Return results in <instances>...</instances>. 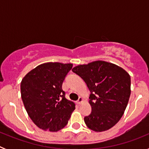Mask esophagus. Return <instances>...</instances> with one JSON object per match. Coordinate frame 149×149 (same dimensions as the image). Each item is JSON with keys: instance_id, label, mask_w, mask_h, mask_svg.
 Wrapping results in <instances>:
<instances>
[{"instance_id": "obj_1", "label": "esophagus", "mask_w": 149, "mask_h": 149, "mask_svg": "<svg viewBox=\"0 0 149 149\" xmlns=\"http://www.w3.org/2000/svg\"><path fill=\"white\" fill-rule=\"evenodd\" d=\"M83 101H84V99H83V98H81V97H80V98H78V100H77V103L78 104H81L82 103Z\"/></svg>"}]
</instances>
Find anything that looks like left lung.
I'll list each match as a JSON object with an SVG mask.
<instances>
[{
	"instance_id": "8db88e82",
	"label": "left lung",
	"mask_w": 149,
	"mask_h": 149,
	"mask_svg": "<svg viewBox=\"0 0 149 149\" xmlns=\"http://www.w3.org/2000/svg\"><path fill=\"white\" fill-rule=\"evenodd\" d=\"M72 72L84 81L90 91V115L84 117L89 129L109 130L120 120L131 95V77L121 67L108 62L94 61L74 67Z\"/></svg>"
}]
</instances>
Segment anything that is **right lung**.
<instances>
[{
    "label": "right lung",
    "instance_id": "1",
    "mask_svg": "<svg viewBox=\"0 0 149 149\" xmlns=\"http://www.w3.org/2000/svg\"><path fill=\"white\" fill-rule=\"evenodd\" d=\"M72 63H46L29 72L21 82V95L27 114L44 131H58L68 124L75 104L62 89Z\"/></svg>",
    "mask_w": 149,
    "mask_h": 149
}]
</instances>
